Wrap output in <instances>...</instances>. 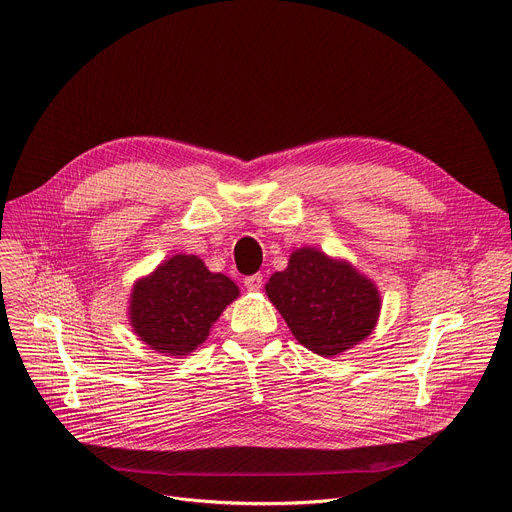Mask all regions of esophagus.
<instances>
[{
  "label": "esophagus",
  "instance_id": "esophagus-1",
  "mask_svg": "<svg viewBox=\"0 0 512 512\" xmlns=\"http://www.w3.org/2000/svg\"><path fill=\"white\" fill-rule=\"evenodd\" d=\"M243 284H245V288H247L249 292H259V290H261V286H263V275H261V273L247 275Z\"/></svg>",
  "mask_w": 512,
  "mask_h": 512
}]
</instances>
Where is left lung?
Listing matches in <instances>:
<instances>
[{
    "label": "left lung",
    "mask_w": 512,
    "mask_h": 512,
    "mask_svg": "<svg viewBox=\"0 0 512 512\" xmlns=\"http://www.w3.org/2000/svg\"><path fill=\"white\" fill-rule=\"evenodd\" d=\"M265 294L308 351L335 357L376 329L382 296L378 286L347 259L329 257L314 247H300L288 267L275 271Z\"/></svg>",
    "instance_id": "8db88e82"
}]
</instances>
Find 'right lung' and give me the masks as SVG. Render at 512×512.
Instances as JSON below:
<instances>
[{
	"label": "right lung",
	"mask_w": 512,
	"mask_h": 512,
	"mask_svg": "<svg viewBox=\"0 0 512 512\" xmlns=\"http://www.w3.org/2000/svg\"><path fill=\"white\" fill-rule=\"evenodd\" d=\"M239 294L230 277L212 273L198 255L177 253L134 282L128 322L153 351L183 357L208 339L212 324Z\"/></svg>",
	"instance_id": "add662e5"
}]
</instances>
